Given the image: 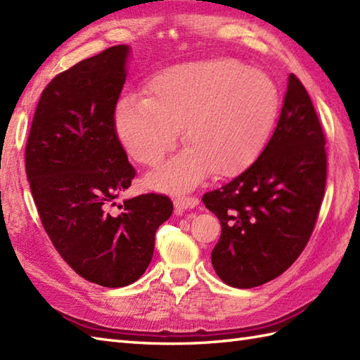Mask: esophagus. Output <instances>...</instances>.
Returning <instances> with one entry per match:
<instances>
[{
	"label": "esophagus",
	"instance_id": "1",
	"mask_svg": "<svg viewBox=\"0 0 360 360\" xmlns=\"http://www.w3.org/2000/svg\"><path fill=\"white\" fill-rule=\"evenodd\" d=\"M200 204V200L193 196H178L174 200V210L176 213H182L184 210L195 209Z\"/></svg>",
	"mask_w": 360,
	"mask_h": 360
}]
</instances>
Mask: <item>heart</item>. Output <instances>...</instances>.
I'll return each instance as SVG.
<instances>
[{"instance_id": "heart-1", "label": "heart", "mask_w": 360, "mask_h": 360, "mask_svg": "<svg viewBox=\"0 0 360 360\" xmlns=\"http://www.w3.org/2000/svg\"><path fill=\"white\" fill-rule=\"evenodd\" d=\"M147 93L120 98L114 128L128 155L148 167L162 162L182 128L188 148L145 179L159 192H187L210 172L244 170L263 151L278 111L275 83L235 58L174 65Z\"/></svg>"}]
</instances>
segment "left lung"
<instances>
[{
    "mask_svg": "<svg viewBox=\"0 0 360 360\" xmlns=\"http://www.w3.org/2000/svg\"><path fill=\"white\" fill-rule=\"evenodd\" d=\"M325 136L307 89L289 75L280 119L262 155L205 193L221 223L212 264L226 285L249 289L285 272L307 246L323 200Z\"/></svg>",
    "mask_w": 360,
    "mask_h": 360,
    "instance_id": "8db88e82",
    "label": "left lung"
}]
</instances>
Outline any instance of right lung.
Listing matches in <instances>:
<instances>
[{"label":"right lung","mask_w":360,"mask_h":360,"mask_svg":"<svg viewBox=\"0 0 360 360\" xmlns=\"http://www.w3.org/2000/svg\"><path fill=\"white\" fill-rule=\"evenodd\" d=\"M129 53L127 44L112 46L53 77L26 145L30 192L53 248L83 278L105 288L139 280L158 227L173 212L164 195L116 202L136 174L114 128Z\"/></svg>","instance_id":"right-lung-1"}]
</instances>
